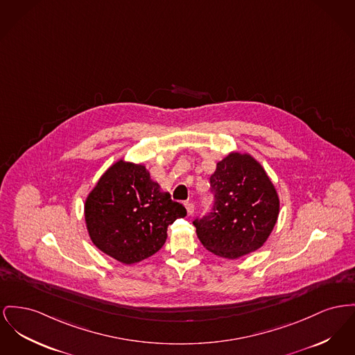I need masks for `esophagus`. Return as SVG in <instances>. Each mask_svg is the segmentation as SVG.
Here are the masks:
<instances>
[{"mask_svg":"<svg viewBox=\"0 0 355 355\" xmlns=\"http://www.w3.org/2000/svg\"><path fill=\"white\" fill-rule=\"evenodd\" d=\"M185 208H187L189 216H191L194 213V205L191 202H185Z\"/></svg>","mask_w":355,"mask_h":355,"instance_id":"34e87169","label":"esophagus"}]
</instances>
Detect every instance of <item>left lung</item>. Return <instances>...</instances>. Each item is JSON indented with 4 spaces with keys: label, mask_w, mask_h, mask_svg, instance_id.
Returning a JSON list of instances; mask_svg holds the SVG:
<instances>
[{
    "label": "left lung",
    "mask_w": 355,
    "mask_h": 355,
    "mask_svg": "<svg viewBox=\"0 0 355 355\" xmlns=\"http://www.w3.org/2000/svg\"><path fill=\"white\" fill-rule=\"evenodd\" d=\"M211 211L193 221L211 253L239 259L259 250L279 216V196L263 166L250 154L230 153L210 175Z\"/></svg>",
    "instance_id": "left-lung-1"
}]
</instances>
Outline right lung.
<instances>
[{
    "label": "right lung",
    "instance_id": "add662e5",
    "mask_svg": "<svg viewBox=\"0 0 355 355\" xmlns=\"http://www.w3.org/2000/svg\"><path fill=\"white\" fill-rule=\"evenodd\" d=\"M187 209L150 178L146 167L119 159L105 170L84 204L88 234L98 250L134 264L162 248L167 227Z\"/></svg>",
    "mask_w": 355,
    "mask_h": 355
}]
</instances>
